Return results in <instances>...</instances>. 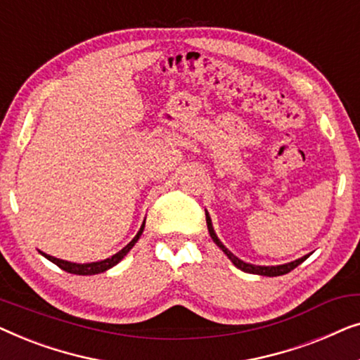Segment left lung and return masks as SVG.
I'll list each match as a JSON object with an SVG mask.
<instances>
[{
  "label": "left lung",
  "mask_w": 360,
  "mask_h": 360,
  "mask_svg": "<svg viewBox=\"0 0 360 360\" xmlns=\"http://www.w3.org/2000/svg\"><path fill=\"white\" fill-rule=\"evenodd\" d=\"M206 226H208L210 236H211V239L214 240V244L218 245V248H221V250H223V252H224L226 255H228V257L231 259V262H233L238 269L243 270V272H248V274H257V275H267V277H278V275H285V274L292 272V270H293L295 267H298V265L302 264L303 260H307V259H308V255H309V254H308V255H304V257L298 259V260H295V262L283 264V265H277V267H260V265H250V264H245V262H243V260H239L238 257H236V255H234L233 252H231V250H228V249L224 248L223 244H221V240L218 239V236L214 234L213 226H211V219H210L208 213H206Z\"/></svg>",
  "instance_id": "left-lung-1"
}]
</instances>
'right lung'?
<instances>
[{
  "instance_id": "1",
  "label": "right lung",
  "mask_w": 360,
  "mask_h": 360,
  "mask_svg": "<svg viewBox=\"0 0 360 360\" xmlns=\"http://www.w3.org/2000/svg\"><path fill=\"white\" fill-rule=\"evenodd\" d=\"M142 231H144V224L141 226V229H139V233L136 234V238L131 240L129 244L126 245L124 249H121L120 252L117 254H115L112 255V257H110V259H105V260H101V262H91V264H72V262H67V260H62V259H56V257H52V255H47V254H42L44 257H47L49 260H51V262H53L57 265V267H60L62 270H65V272H68V274H75V275H95V274H101V272H105V270H108V269H111V267H115V265L120 262V260L124 257V255L129 252V250L132 249V245H134L136 243H137V239L141 238V234H142Z\"/></svg>"
}]
</instances>
